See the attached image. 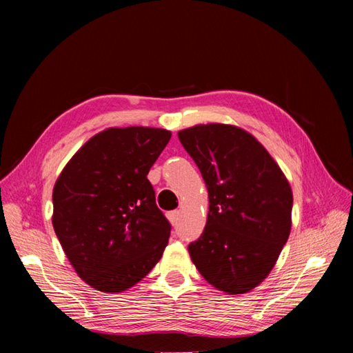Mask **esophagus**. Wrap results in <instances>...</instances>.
I'll return each mask as SVG.
<instances>
[{
    "label": "esophagus",
    "mask_w": 353,
    "mask_h": 353,
    "mask_svg": "<svg viewBox=\"0 0 353 353\" xmlns=\"http://www.w3.org/2000/svg\"><path fill=\"white\" fill-rule=\"evenodd\" d=\"M168 219H169L170 223H172V225H176V222H178V219H179V212H178V210L169 212V213H168Z\"/></svg>",
    "instance_id": "34e87169"
}]
</instances>
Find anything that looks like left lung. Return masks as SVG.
<instances>
[{"instance_id": "8db88e82", "label": "left lung", "mask_w": 353, "mask_h": 353, "mask_svg": "<svg viewBox=\"0 0 353 353\" xmlns=\"http://www.w3.org/2000/svg\"><path fill=\"white\" fill-rule=\"evenodd\" d=\"M208 188L209 212L190 258L210 285L244 294L272 271L290 236L293 193L268 150L228 123L194 125L178 132Z\"/></svg>"}]
</instances>
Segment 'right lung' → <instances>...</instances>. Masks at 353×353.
Instances as JSON below:
<instances>
[{
  "label": "right lung",
  "mask_w": 353,
  "mask_h": 353,
  "mask_svg": "<svg viewBox=\"0 0 353 353\" xmlns=\"http://www.w3.org/2000/svg\"><path fill=\"white\" fill-rule=\"evenodd\" d=\"M170 135L162 128H108L56 181L52 227L73 270L95 290L125 292L162 258L170 223L147 174Z\"/></svg>",
  "instance_id": "1"
}]
</instances>
